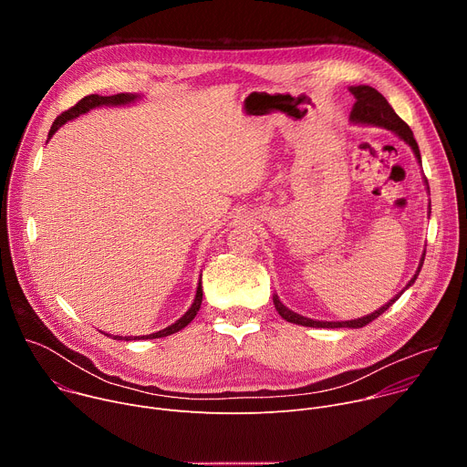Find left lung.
<instances>
[{"instance_id":"1","label":"left lung","mask_w":467,"mask_h":467,"mask_svg":"<svg viewBox=\"0 0 467 467\" xmlns=\"http://www.w3.org/2000/svg\"><path fill=\"white\" fill-rule=\"evenodd\" d=\"M349 92L355 96V105H353L351 114H349L351 123H358V125H375V127H382V129H388V130L395 132V135H397L399 139L405 140V142L410 146V150H412L414 155H416V161L421 164V153H420L418 142H416V139H414V135H412L410 127L395 114V110H393L391 105L386 101V98H384L380 92H377L373 87H368V85L349 87ZM425 184H427V190H429L427 179H425ZM429 213H431V211H429ZM423 260H425V251H423V254H421L418 270H416L414 277L409 281V285H407L401 292L395 294V297L389 299L386 305H382L379 310H375V312H371V314H368V316H362V317H358V319H349V321H319V319H310V317H305V316H301V314L290 310L288 306H285V305L281 303V299H279L277 294H274V305H275V308H277V312H279V316H281L283 319H286V321H290V323H296V325L317 327V328H340V327L360 328V327H366L369 321L377 319L382 312H386L399 297L403 296L405 290H409V288L416 283V279H418V275H420V272H421Z\"/></svg>"}]
</instances>
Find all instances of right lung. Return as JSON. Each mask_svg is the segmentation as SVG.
Wrapping results in <instances>:
<instances>
[{
	"instance_id": "obj_1",
	"label": "right lung",
	"mask_w": 467,
	"mask_h": 467,
	"mask_svg": "<svg viewBox=\"0 0 467 467\" xmlns=\"http://www.w3.org/2000/svg\"><path fill=\"white\" fill-rule=\"evenodd\" d=\"M142 96H139V94H114V96H98V94H90V96H87V98H83L76 107H72L70 110H66V112H62L55 121H53V125H51V129H49V135H47V140L55 135V130L58 129V127H62L66 121H70V119H74V118H78V116H81V114H85V112H88V110H92V109H96V107H103V105H107V107H119V105H130V103H135V101H139ZM202 301H203V288H202V281L197 283V290H195V297H193V303H192V306L184 312V316L182 317H179L175 323H171V325H168L166 328H162V330H157V332H153V335H146V337H112L114 340H151V338H164V337H170V335H173V332H179L181 328H184L193 317H195V314L199 312V308H202ZM105 337H110V335H107V332H103Z\"/></svg>"
}]
</instances>
